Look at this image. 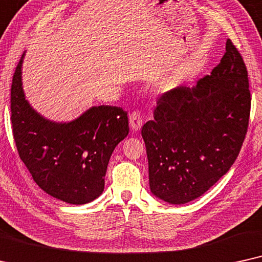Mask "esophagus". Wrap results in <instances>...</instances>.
<instances>
[{"mask_svg": "<svg viewBox=\"0 0 262 262\" xmlns=\"http://www.w3.org/2000/svg\"><path fill=\"white\" fill-rule=\"evenodd\" d=\"M142 123H144V120H142L141 114L139 111H133L129 115V125L133 132H138L142 127Z\"/></svg>", "mask_w": 262, "mask_h": 262, "instance_id": "1", "label": "esophagus"}]
</instances>
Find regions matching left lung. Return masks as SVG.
Returning a JSON list of instances; mask_svg holds the SVG:
<instances>
[{
  "instance_id": "8db88e82",
  "label": "left lung",
  "mask_w": 262,
  "mask_h": 262,
  "mask_svg": "<svg viewBox=\"0 0 262 262\" xmlns=\"http://www.w3.org/2000/svg\"><path fill=\"white\" fill-rule=\"evenodd\" d=\"M250 100L245 62L230 39L210 75L160 97L141 129L153 196L187 204L224 176L245 141Z\"/></svg>"
}]
</instances>
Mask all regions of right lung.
Instances as JSON below:
<instances>
[{
    "label": "right lung",
    "instance_id": "1",
    "mask_svg": "<svg viewBox=\"0 0 262 262\" xmlns=\"http://www.w3.org/2000/svg\"><path fill=\"white\" fill-rule=\"evenodd\" d=\"M24 52L10 91L13 135L17 152L34 182L45 193L72 205L96 200L104 190L114 149L128 135L122 107L91 106L67 122L49 120L26 98Z\"/></svg>",
    "mask_w": 262,
    "mask_h": 262
}]
</instances>
